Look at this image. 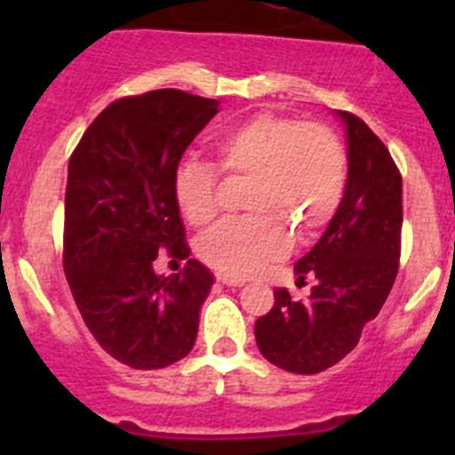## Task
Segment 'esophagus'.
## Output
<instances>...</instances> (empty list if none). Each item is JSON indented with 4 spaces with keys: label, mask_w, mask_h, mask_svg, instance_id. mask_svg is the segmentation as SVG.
<instances>
[{
    "label": "esophagus",
    "mask_w": 455,
    "mask_h": 455,
    "mask_svg": "<svg viewBox=\"0 0 455 455\" xmlns=\"http://www.w3.org/2000/svg\"><path fill=\"white\" fill-rule=\"evenodd\" d=\"M215 279H218L220 283H224V286H233V288H240V286H244V279L228 277V275H222V273H218V275H215Z\"/></svg>",
    "instance_id": "esophagus-1"
}]
</instances>
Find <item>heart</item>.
Segmentation results:
<instances>
[{
	"instance_id": "b5f03b06",
	"label": "heart",
	"mask_w": 455,
	"mask_h": 455,
	"mask_svg": "<svg viewBox=\"0 0 455 455\" xmlns=\"http://www.w3.org/2000/svg\"><path fill=\"white\" fill-rule=\"evenodd\" d=\"M215 164L182 160L172 176V196L191 227L218 215L222 178L249 180L251 215L224 220L200 237L196 253L228 277H251L291 249L310 242L332 222L347 178L346 147L330 127L261 112L220 132Z\"/></svg>"
}]
</instances>
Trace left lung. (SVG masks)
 <instances>
[{
    "label": "left lung",
    "mask_w": 455,
    "mask_h": 455,
    "mask_svg": "<svg viewBox=\"0 0 455 455\" xmlns=\"http://www.w3.org/2000/svg\"><path fill=\"white\" fill-rule=\"evenodd\" d=\"M346 134L343 200L319 242L295 264L297 282L316 279L308 301L275 291L255 323L261 355L277 368L316 374L356 347L396 279L403 227V180L379 136L347 112H334Z\"/></svg>",
    "instance_id": "1"
}]
</instances>
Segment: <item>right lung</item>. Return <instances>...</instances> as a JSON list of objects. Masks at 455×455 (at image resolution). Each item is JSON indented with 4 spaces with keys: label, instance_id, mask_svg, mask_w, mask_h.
Returning <instances> with one entry per match:
<instances>
[{
    "label": "right lung",
    "instance_id": "1",
    "mask_svg": "<svg viewBox=\"0 0 455 455\" xmlns=\"http://www.w3.org/2000/svg\"><path fill=\"white\" fill-rule=\"evenodd\" d=\"M220 100L154 90L114 100L68 164L63 268L85 325L108 355L158 370L191 352L213 273L189 259L158 275L160 251L189 257L173 169Z\"/></svg>",
    "mask_w": 455,
    "mask_h": 455
}]
</instances>
